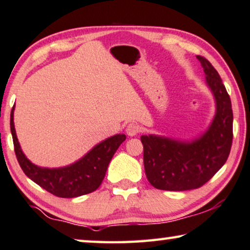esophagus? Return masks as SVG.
I'll return each mask as SVG.
<instances>
[{
  "label": "esophagus",
  "mask_w": 250,
  "mask_h": 250,
  "mask_svg": "<svg viewBox=\"0 0 250 250\" xmlns=\"http://www.w3.org/2000/svg\"><path fill=\"white\" fill-rule=\"evenodd\" d=\"M126 133L129 136L136 135L137 133H140V126L135 124V123H129V124L126 126Z\"/></svg>",
  "instance_id": "obj_1"
}]
</instances>
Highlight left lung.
<instances>
[{
	"label": "left lung",
	"instance_id": "1",
	"mask_svg": "<svg viewBox=\"0 0 250 250\" xmlns=\"http://www.w3.org/2000/svg\"><path fill=\"white\" fill-rule=\"evenodd\" d=\"M216 101L211 126L200 139L179 142L167 137L142 135L146 178L162 190L196 189L208 183L226 164L232 146V108L218 71L203 56H196Z\"/></svg>",
	"mask_w": 250,
	"mask_h": 250
}]
</instances>
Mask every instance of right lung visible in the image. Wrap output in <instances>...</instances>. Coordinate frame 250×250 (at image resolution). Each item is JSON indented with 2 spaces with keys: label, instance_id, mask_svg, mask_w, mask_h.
I'll return each mask as SVG.
<instances>
[{
  "label": "right lung",
  "instance_id": "1",
  "mask_svg": "<svg viewBox=\"0 0 250 250\" xmlns=\"http://www.w3.org/2000/svg\"><path fill=\"white\" fill-rule=\"evenodd\" d=\"M13 109L11 110L10 127L12 133L14 152L21 169L32 182L57 197L72 198L95 191L103 183L108 165L124 142V134H117L103 141L75 164L59 169L41 168L31 164L21 151L13 124Z\"/></svg>",
  "mask_w": 250,
  "mask_h": 250
}]
</instances>
